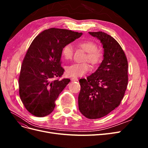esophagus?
<instances>
[{
  "label": "esophagus",
  "mask_w": 148,
  "mask_h": 148,
  "mask_svg": "<svg viewBox=\"0 0 148 148\" xmlns=\"http://www.w3.org/2000/svg\"><path fill=\"white\" fill-rule=\"evenodd\" d=\"M71 81H74V82H75V81H78V78H77V77H73V78H71Z\"/></svg>",
  "instance_id": "1"
}]
</instances>
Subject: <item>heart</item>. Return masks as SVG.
<instances>
[{
	"instance_id": "1",
	"label": "heart",
	"mask_w": 148,
	"mask_h": 148,
	"mask_svg": "<svg viewBox=\"0 0 148 148\" xmlns=\"http://www.w3.org/2000/svg\"><path fill=\"white\" fill-rule=\"evenodd\" d=\"M78 46L87 52L86 59L90 63L96 66L99 65L102 60L103 53L97 48L96 44L92 41H82L78 43ZM73 49L71 44L65 45L62 50V56L65 59L69 60L72 58ZM89 70V65L84 63H75L66 67V73L70 77H81Z\"/></svg>"
}]
</instances>
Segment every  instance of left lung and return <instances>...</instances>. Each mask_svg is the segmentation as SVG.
<instances>
[{
  "mask_svg": "<svg viewBox=\"0 0 148 148\" xmlns=\"http://www.w3.org/2000/svg\"><path fill=\"white\" fill-rule=\"evenodd\" d=\"M100 40L104 59L95 73L80 79L79 110L84 117L96 119L104 117L117 107L128 84V62L116 40L104 32H89Z\"/></svg>",
  "mask_w": 148,
  "mask_h": 148,
  "instance_id": "left-lung-1",
  "label": "left lung"
}]
</instances>
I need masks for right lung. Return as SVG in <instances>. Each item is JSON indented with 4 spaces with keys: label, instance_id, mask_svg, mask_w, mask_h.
<instances>
[{
    "label": "right lung",
    "instance_id": "right-lung-1",
    "mask_svg": "<svg viewBox=\"0 0 148 148\" xmlns=\"http://www.w3.org/2000/svg\"><path fill=\"white\" fill-rule=\"evenodd\" d=\"M82 33L50 28L43 31L31 42L21 67L19 94L25 108L38 117H45L55 108V101L70 82L60 77L63 47L79 38Z\"/></svg>",
    "mask_w": 148,
    "mask_h": 148
}]
</instances>
